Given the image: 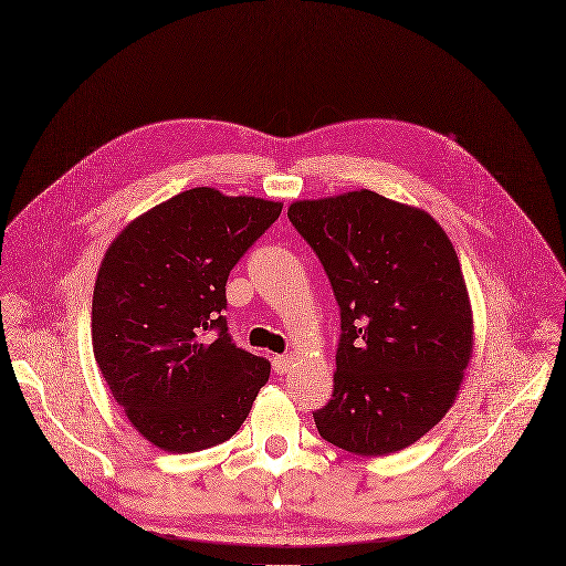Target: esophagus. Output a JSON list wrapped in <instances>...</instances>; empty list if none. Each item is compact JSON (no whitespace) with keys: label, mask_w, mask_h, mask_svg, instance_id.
Listing matches in <instances>:
<instances>
[{"label":"esophagus","mask_w":566,"mask_h":566,"mask_svg":"<svg viewBox=\"0 0 566 566\" xmlns=\"http://www.w3.org/2000/svg\"><path fill=\"white\" fill-rule=\"evenodd\" d=\"M291 366H293V355H275V357H273V368H275V373L284 375L286 370H291Z\"/></svg>","instance_id":"1"}]
</instances>
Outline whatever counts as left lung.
I'll return each mask as SVG.
<instances>
[{
  "label": "left lung",
  "instance_id": "1",
  "mask_svg": "<svg viewBox=\"0 0 566 566\" xmlns=\"http://www.w3.org/2000/svg\"><path fill=\"white\" fill-rule=\"evenodd\" d=\"M339 304L333 398L319 436L355 455H389L453 407L473 355V311L458 253L422 209L368 188L289 207Z\"/></svg>",
  "mask_w": 566,
  "mask_h": 566
}]
</instances>
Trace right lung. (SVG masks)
Masks as SVG:
<instances>
[{"mask_svg": "<svg viewBox=\"0 0 566 566\" xmlns=\"http://www.w3.org/2000/svg\"><path fill=\"white\" fill-rule=\"evenodd\" d=\"M282 202L184 191L111 242L93 291V353L128 422L168 453L227 442L271 361L231 342L227 280Z\"/></svg>", "mask_w": 566, "mask_h": 566, "instance_id": "add662e5", "label": "right lung"}]
</instances>
